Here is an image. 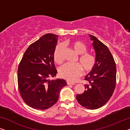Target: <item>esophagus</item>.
<instances>
[{
	"mask_svg": "<svg viewBox=\"0 0 130 130\" xmlns=\"http://www.w3.org/2000/svg\"><path fill=\"white\" fill-rule=\"evenodd\" d=\"M75 84L74 82H69V81H67V85H74Z\"/></svg>",
	"mask_w": 130,
	"mask_h": 130,
	"instance_id": "esophagus-1",
	"label": "esophagus"
}]
</instances>
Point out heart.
Returning a JSON list of instances; mask_svg holds the SVG:
<instances>
[{
    "label": "heart",
    "mask_w": 130,
    "mask_h": 130,
    "mask_svg": "<svg viewBox=\"0 0 130 130\" xmlns=\"http://www.w3.org/2000/svg\"><path fill=\"white\" fill-rule=\"evenodd\" d=\"M71 48L79 56L77 61L79 63L68 64L66 63L60 68L59 75L62 78L69 81H75L82 74V69L84 72H89L93 69L96 63V58L93 54L86 53V45L79 41L72 40L68 42ZM63 46L61 44L56 46L54 50L53 58L58 64H61L63 62Z\"/></svg>",
    "instance_id": "b5f03b06"
}]
</instances>
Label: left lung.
Here are the masks:
<instances>
[{
  "mask_svg": "<svg viewBox=\"0 0 130 130\" xmlns=\"http://www.w3.org/2000/svg\"><path fill=\"white\" fill-rule=\"evenodd\" d=\"M96 54L93 69L85 76L89 84L85 85L86 90L77 94L79 103L88 109H97L104 106L111 98L116 83V66L107 46L93 36L89 34Z\"/></svg>",
  "mask_w": 130,
  "mask_h": 130,
  "instance_id": "obj_1",
  "label": "left lung"
}]
</instances>
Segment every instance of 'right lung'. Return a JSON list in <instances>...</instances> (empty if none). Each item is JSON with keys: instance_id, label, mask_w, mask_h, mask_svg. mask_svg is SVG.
Masks as SVG:
<instances>
[{"instance_id": "right-lung-1", "label": "right lung", "mask_w": 130, "mask_h": 130, "mask_svg": "<svg viewBox=\"0 0 130 130\" xmlns=\"http://www.w3.org/2000/svg\"><path fill=\"white\" fill-rule=\"evenodd\" d=\"M58 36L48 33L26 50L17 71L19 90L30 107L46 110L58 101L60 90L67 85L63 79H50L57 73L53 54Z\"/></svg>"}]
</instances>
